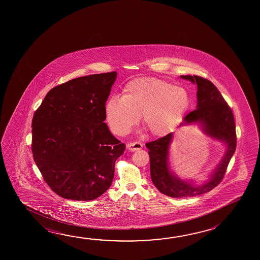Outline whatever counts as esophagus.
<instances>
[{"label":"esophagus","mask_w":260,"mask_h":260,"mask_svg":"<svg viewBox=\"0 0 260 260\" xmlns=\"http://www.w3.org/2000/svg\"><path fill=\"white\" fill-rule=\"evenodd\" d=\"M141 148H142V144H141V142H138V141L127 144V149H128V150H131V151L139 150V149H141Z\"/></svg>","instance_id":"esophagus-1"}]
</instances>
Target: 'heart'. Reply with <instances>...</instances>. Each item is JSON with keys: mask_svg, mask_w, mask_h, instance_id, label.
<instances>
[{"mask_svg": "<svg viewBox=\"0 0 260 260\" xmlns=\"http://www.w3.org/2000/svg\"><path fill=\"white\" fill-rule=\"evenodd\" d=\"M189 104L186 88L148 77L128 82L121 98L107 101L104 113L109 127L117 135L128 133L142 114L149 134L159 137L172 132L182 121Z\"/></svg>", "mask_w": 260, "mask_h": 260, "instance_id": "b5f03b06", "label": "heart"}]
</instances>
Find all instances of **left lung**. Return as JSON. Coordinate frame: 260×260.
Segmentation results:
<instances>
[{"label":"left lung","instance_id":"8db88e82","mask_svg":"<svg viewBox=\"0 0 260 260\" xmlns=\"http://www.w3.org/2000/svg\"><path fill=\"white\" fill-rule=\"evenodd\" d=\"M184 80L196 83L198 86V104L183 119L180 126L200 124L202 131L212 139L224 142L226 146L225 156L213 171L209 180L202 185H196L178 178L171 171L169 161V150L173 133L146 144L149 149L150 176L155 187L162 194L171 198H186L202 195L210 191L220 183L228 165L234 154L237 146V135L234 116L230 107L225 103L221 93L211 81L196 75H182Z\"/></svg>","mask_w":260,"mask_h":260}]
</instances>
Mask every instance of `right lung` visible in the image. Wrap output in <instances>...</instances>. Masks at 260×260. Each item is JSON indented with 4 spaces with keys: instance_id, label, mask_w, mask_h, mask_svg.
I'll return each mask as SVG.
<instances>
[{
    "instance_id": "1",
    "label": "right lung",
    "mask_w": 260,
    "mask_h": 260,
    "mask_svg": "<svg viewBox=\"0 0 260 260\" xmlns=\"http://www.w3.org/2000/svg\"><path fill=\"white\" fill-rule=\"evenodd\" d=\"M117 73L56 86L35 111L31 151L43 179L64 199L92 200L111 187L126 146L111 134L104 106Z\"/></svg>"
}]
</instances>
